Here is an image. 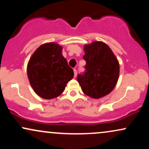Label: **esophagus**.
Here are the masks:
<instances>
[{
  "label": "esophagus",
  "mask_w": 149,
  "mask_h": 149,
  "mask_svg": "<svg viewBox=\"0 0 149 149\" xmlns=\"http://www.w3.org/2000/svg\"><path fill=\"white\" fill-rule=\"evenodd\" d=\"M73 71H74V77L77 76V70L76 69H73Z\"/></svg>",
  "instance_id": "esophagus-1"
}]
</instances>
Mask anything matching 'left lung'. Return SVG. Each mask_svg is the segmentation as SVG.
I'll list each match as a JSON object with an SVG mask.
<instances>
[{"label": "left lung", "instance_id": "left-lung-1", "mask_svg": "<svg viewBox=\"0 0 149 149\" xmlns=\"http://www.w3.org/2000/svg\"><path fill=\"white\" fill-rule=\"evenodd\" d=\"M85 71L77 80L86 95L103 97L115 88L119 76V63L111 49L103 42L95 41L84 47Z\"/></svg>", "mask_w": 149, "mask_h": 149}]
</instances>
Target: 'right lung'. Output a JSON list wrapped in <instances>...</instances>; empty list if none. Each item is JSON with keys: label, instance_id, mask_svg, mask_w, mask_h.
Instances as JSON below:
<instances>
[{"label": "right lung", "instance_id": "1", "mask_svg": "<svg viewBox=\"0 0 149 149\" xmlns=\"http://www.w3.org/2000/svg\"><path fill=\"white\" fill-rule=\"evenodd\" d=\"M61 50L62 47L54 42L43 44L29 61L27 75L30 84L42 98L50 100L59 96L74 75Z\"/></svg>", "mask_w": 149, "mask_h": 149}]
</instances>
